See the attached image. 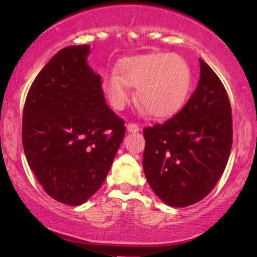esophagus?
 I'll list each match as a JSON object with an SVG mask.
<instances>
[{"label":"esophagus","mask_w":257,"mask_h":257,"mask_svg":"<svg viewBox=\"0 0 257 257\" xmlns=\"http://www.w3.org/2000/svg\"><path fill=\"white\" fill-rule=\"evenodd\" d=\"M126 129H128L129 133H138L139 131H140V126H139L138 123H128L126 124Z\"/></svg>","instance_id":"1"}]
</instances>
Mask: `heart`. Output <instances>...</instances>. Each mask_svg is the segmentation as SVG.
<instances>
[{
	"label": "heart",
	"instance_id": "obj_1",
	"mask_svg": "<svg viewBox=\"0 0 257 257\" xmlns=\"http://www.w3.org/2000/svg\"><path fill=\"white\" fill-rule=\"evenodd\" d=\"M191 69L184 58L169 53H152L126 58L117 71L106 75L105 95L116 110H122L137 87V104L145 113L166 117L181 107L191 87Z\"/></svg>",
	"mask_w": 257,
	"mask_h": 257
}]
</instances>
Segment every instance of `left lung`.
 I'll return each mask as SVG.
<instances>
[{
  "label": "left lung",
  "instance_id": "1",
  "mask_svg": "<svg viewBox=\"0 0 257 257\" xmlns=\"http://www.w3.org/2000/svg\"><path fill=\"white\" fill-rule=\"evenodd\" d=\"M196 90L164 123L144 129V172L157 196L182 208L213 191L232 147V108L222 82L199 59Z\"/></svg>",
  "mask_w": 257,
  "mask_h": 257
}]
</instances>
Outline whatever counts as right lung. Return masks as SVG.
Here are the masks:
<instances>
[{"mask_svg": "<svg viewBox=\"0 0 257 257\" xmlns=\"http://www.w3.org/2000/svg\"><path fill=\"white\" fill-rule=\"evenodd\" d=\"M88 53V44L59 51L32 82L23 111L29 166L48 196L69 205L99 190L125 134Z\"/></svg>", "mask_w": 257, "mask_h": 257, "instance_id": "add662e5", "label": "right lung"}]
</instances>
